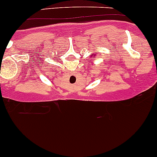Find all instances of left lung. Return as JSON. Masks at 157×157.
Listing matches in <instances>:
<instances>
[{
    "label": "left lung",
    "mask_w": 157,
    "mask_h": 157,
    "mask_svg": "<svg viewBox=\"0 0 157 157\" xmlns=\"http://www.w3.org/2000/svg\"><path fill=\"white\" fill-rule=\"evenodd\" d=\"M91 57H93V54H91ZM94 57H95V56H94Z\"/></svg>",
    "instance_id": "obj_1"
}]
</instances>
